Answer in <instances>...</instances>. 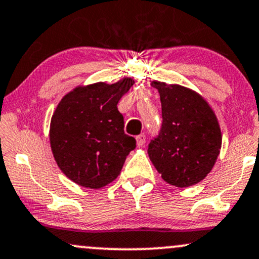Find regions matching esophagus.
Segmentation results:
<instances>
[{
    "label": "esophagus",
    "mask_w": 259,
    "mask_h": 259,
    "mask_svg": "<svg viewBox=\"0 0 259 259\" xmlns=\"http://www.w3.org/2000/svg\"><path fill=\"white\" fill-rule=\"evenodd\" d=\"M145 143H146V138H145V135L136 136V145H138V147H143Z\"/></svg>",
    "instance_id": "obj_1"
}]
</instances>
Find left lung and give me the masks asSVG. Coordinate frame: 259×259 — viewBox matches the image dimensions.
<instances>
[{
	"mask_svg": "<svg viewBox=\"0 0 259 259\" xmlns=\"http://www.w3.org/2000/svg\"><path fill=\"white\" fill-rule=\"evenodd\" d=\"M162 106V129L149 145V157L162 180L187 188L199 183L214 167L223 134L214 109L200 93L181 84L153 79Z\"/></svg>",
	"mask_w": 259,
	"mask_h": 259,
	"instance_id": "obj_1",
	"label": "left lung"
}]
</instances>
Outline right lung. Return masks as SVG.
I'll list each match as a JSON object with an SVG mask.
<instances>
[{
  "instance_id": "right-lung-1",
  "label": "right lung",
  "mask_w": 259,
  "mask_h": 259,
  "mask_svg": "<svg viewBox=\"0 0 259 259\" xmlns=\"http://www.w3.org/2000/svg\"><path fill=\"white\" fill-rule=\"evenodd\" d=\"M134 78L79 84L64 96L50 120L49 140L61 172L78 186L99 189L120 175L136 141L124 133L118 104Z\"/></svg>"
}]
</instances>
